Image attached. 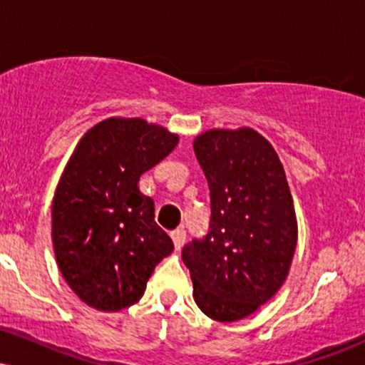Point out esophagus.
Returning a JSON list of instances; mask_svg holds the SVG:
<instances>
[{
    "instance_id": "34e87169",
    "label": "esophagus",
    "mask_w": 365,
    "mask_h": 365,
    "mask_svg": "<svg viewBox=\"0 0 365 365\" xmlns=\"http://www.w3.org/2000/svg\"><path fill=\"white\" fill-rule=\"evenodd\" d=\"M185 238H187V233L183 232V230H175L173 233H171V240H173V245H175V250H180L185 244Z\"/></svg>"
}]
</instances>
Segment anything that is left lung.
Returning <instances> with one entry per match:
<instances>
[{"mask_svg": "<svg viewBox=\"0 0 365 365\" xmlns=\"http://www.w3.org/2000/svg\"><path fill=\"white\" fill-rule=\"evenodd\" d=\"M194 150L206 175L211 221L182 259L194 300L215 321L257 311L287 279L297 247V217L283 165L261 133L244 127L200 133Z\"/></svg>", "mask_w": 365, "mask_h": 365, "instance_id": "left-lung-1", "label": "left lung"}]
</instances>
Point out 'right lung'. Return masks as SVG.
I'll return each instance as SVG.
<instances>
[{"label": "right lung", "instance_id": "1", "mask_svg": "<svg viewBox=\"0 0 365 365\" xmlns=\"http://www.w3.org/2000/svg\"><path fill=\"white\" fill-rule=\"evenodd\" d=\"M177 144L161 125L118 116L87 130L66 163L53 199L54 255L91 307L116 312L139 302L154 267L173 252L139 180Z\"/></svg>", "mask_w": 365, "mask_h": 365}]
</instances>
